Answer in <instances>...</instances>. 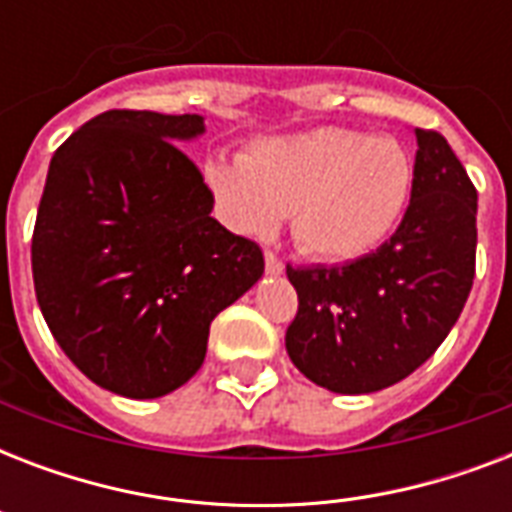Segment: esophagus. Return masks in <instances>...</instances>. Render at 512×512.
I'll return each mask as SVG.
<instances>
[{"label": "esophagus", "instance_id": "esophagus-1", "mask_svg": "<svg viewBox=\"0 0 512 512\" xmlns=\"http://www.w3.org/2000/svg\"><path fill=\"white\" fill-rule=\"evenodd\" d=\"M265 271H268V273L284 271V263H281V257L273 255V252H265Z\"/></svg>", "mask_w": 512, "mask_h": 512}]
</instances>
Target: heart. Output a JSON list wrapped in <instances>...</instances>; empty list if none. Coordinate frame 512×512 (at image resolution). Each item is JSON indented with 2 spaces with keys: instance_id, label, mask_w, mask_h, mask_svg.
I'll return each mask as SVG.
<instances>
[{
  "instance_id": "1",
  "label": "heart",
  "mask_w": 512,
  "mask_h": 512,
  "mask_svg": "<svg viewBox=\"0 0 512 512\" xmlns=\"http://www.w3.org/2000/svg\"><path fill=\"white\" fill-rule=\"evenodd\" d=\"M204 180L236 233L271 236L292 212L303 252L353 260L393 231L409 199L412 162L396 140L321 127L263 140L241 162L212 159Z\"/></svg>"
}]
</instances>
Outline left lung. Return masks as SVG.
I'll list each match as a JSON object with an SVG mask.
<instances>
[{
    "mask_svg": "<svg viewBox=\"0 0 512 512\" xmlns=\"http://www.w3.org/2000/svg\"><path fill=\"white\" fill-rule=\"evenodd\" d=\"M412 199L385 244L342 265L292 268V364L332 393H374L428 361L476 276L478 193L436 130H414Z\"/></svg>",
    "mask_w": 512,
    "mask_h": 512,
    "instance_id": "1",
    "label": "left lung"
}]
</instances>
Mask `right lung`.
Here are the masks:
<instances>
[{
  "mask_svg": "<svg viewBox=\"0 0 512 512\" xmlns=\"http://www.w3.org/2000/svg\"><path fill=\"white\" fill-rule=\"evenodd\" d=\"M199 114L106 111L55 151L31 271L42 316L95 385L159 398L191 380L209 324L263 276L255 241L209 217L215 196L177 143Z\"/></svg>",
  "mask_w": 512,
  "mask_h": 512,
  "instance_id": "obj_1",
  "label": "right lung"
}]
</instances>
